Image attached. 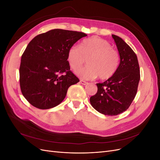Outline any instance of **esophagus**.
Segmentation results:
<instances>
[{"label": "esophagus", "mask_w": 160, "mask_h": 160, "mask_svg": "<svg viewBox=\"0 0 160 160\" xmlns=\"http://www.w3.org/2000/svg\"><path fill=\"white\" fill-rule=\"evenodd\" d=\"M80 83H81L82 85H87V84L88 83V82H86V81H83V80H81V81H80Z\"/></svg>", "instance_id": "34e87169"}]
</instances>
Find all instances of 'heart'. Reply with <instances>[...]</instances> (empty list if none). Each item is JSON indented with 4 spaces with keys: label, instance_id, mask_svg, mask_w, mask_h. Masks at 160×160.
<instances>
[{
    "label": "heart",
    "instance_id": "heart-1",
    "mask_svg": "<svg viewBox=\"0 0 160 160\" xmlns=\"http://www.w3.org/2000/svg\"><path fill=\"white\" fill-rule=\"evenodd\" d=\"M88 59V65L78 70ZM119 55L112 49L110 43L103 38L91 37L82 41L79 47L72 45L67 52V60L71 68L76 71L80 78L85 80L108 79L117 71Z\"/></svg>",
    "mask_w": 160,
    "mask_h": 160
}]
</instances>
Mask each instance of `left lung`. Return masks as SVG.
Masks as SVG:
<instances>
[{
  "label": "left lung",
  "mask_w": 160,
  "mask_h": 160,
  "mask_svg": "<svg viewBox=\"0 0 160 160\" xmlns=\"http://www.w3.org/2000/svg\"><path fill=\"white\" fill-rule=\"evenodd\" d=\"M119 51L120 62L115 73L102 83L90 98L95 110L105 115H117L126 111L137 93L140 79L137 55L122 38L111 35Z\"/></svg>",
  "instance_id": "8db88e82"
}]
</instances>
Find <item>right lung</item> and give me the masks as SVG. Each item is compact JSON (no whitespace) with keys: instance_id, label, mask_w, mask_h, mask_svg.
I'll return each instance as SVG.
<instances>
[{"instance_id":"add662e5","label":"right lung","mask_w":160,"mask_h":160,"mask_svg":"<svg viewBox=\"0 0 160 160\" xmlns=\"http://www.w3.org/2000/svg\"><path fill=\"white\" fill-rule=\"evenodd\" d=\"M83 32L52 29L32 38L21 57L20 86L32 106L47 109L60 104L68 88L79 79L70 71L69 48L86 37Z\"/></svg>"}]
</instances>
